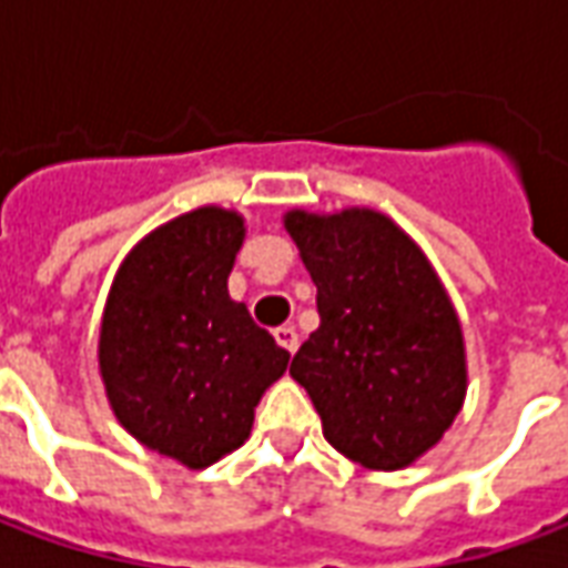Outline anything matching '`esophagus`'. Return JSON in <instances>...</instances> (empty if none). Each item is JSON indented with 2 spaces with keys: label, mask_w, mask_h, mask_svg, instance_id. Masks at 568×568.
Listing matches in <instances>:
<instances>
[{
  "label": "esophagus",
  "mask_w": 568,
  "mask_h": 568,
  "mask_svg": "<svg viewBox=\"0 0 568 568\" xmlns=\"http://www.w3.org/2000/svg\"><path fill=\"white\" fill-rule=\"evenodd\" d=\"M273 337H276V344L283 346L285 353H295L297 349V332L292 325H280V328L273 332Z\"/></svg>",
  "instance_id": "obj_1"
}]
</instances>
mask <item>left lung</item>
I'll return each mask as SVG.
<instances>
[{
	"mask_svg": "<svg viewBox=\"0 0 568 568\" xmlns=\"http://www.w3.org/2000/svg\"><path fill=\"white\" fill-rule=\"evenodd\" d=\"M285 231L316 283L320 328L292 358L346 459L395 471L432 450L465 402L459 316L423 248L383 212L292 210Z\"/></svg>",
	"mask_w": 568,
	"mask_h": 568,
	"instance_id": "1",
	"label": "left lung"
}]
</instances>
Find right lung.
Listing matches in <instances>:
<instances>
[{
  "instance_id": "add662e5",
  "label": "right lung",
  "mask_w": 568,
  "mask_h": 568,
  "mask_svg": "<svg viewBox=\"0 0 568 568\" xmlns=\"http://www.w3.org/2000/svg\"><path fill=\"white\" fill-rule=\"evenodd\" d=\"M243 215L200 206L142 236L100 325V374L121 426L149 450L206 468L252 432L288 353L227 295Z\"/></svg>"
}]
</instances>
